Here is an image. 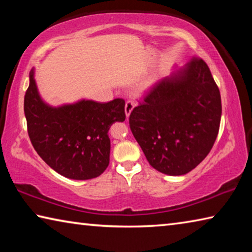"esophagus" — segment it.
<instances>
[{"mask_svg": "<svg viewBox=\"0 0 252 252\" xmlns=\"http://www.w3.org/2000/svg\"><path fill=\"white\" fill-rule=\"evenodd\" d=\"M135 103L133 101H127L126 103V106H125V112H126V117L129 118L130 114L132 112V110H133Z\"/></svg>", "mask_w": 252, "mask_h": 252, "instance_id": "obj_1", "label": "esophagus"}]
</instances>
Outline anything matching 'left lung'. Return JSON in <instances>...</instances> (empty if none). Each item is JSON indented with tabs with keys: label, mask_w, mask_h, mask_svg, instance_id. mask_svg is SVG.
<instances>
[{
	"label": "left lung",
	"mask_w": 252,
	"mask_h": 252,
	"mask_svg": "<svg viewBox=\"0 0 252 252\" xmlns=\"http://www.w3.org/2000/svg\"><path fill=\"white\" fill-rule=\"evenodd\" d=\"M221 96L206 62L174 67L130 114V129L153 168L168 176L193 170L213 147Z\"/></svg>",
	"instance_id": "8db88e82"
}]
</instances>
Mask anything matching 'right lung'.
<instances>
[{"label": "right lung", "mask_w": 252, "mask_h": 252, "mask_svg": "<svg viewBox=\"0 0 252 252\" xmlns=\"http://www.w3.org/2000/svg\"><path fill=\"white\" fill-rule=\"evenodd\" d=\"M34 71L33 67L30 72L24 113L37 155L65 178L89 180L99 177L110 162V126L126 120L125 100L100 103L81 99L50 105L42 99Z\"/></svg>", "instance_id": "obj_1"}]
</instances>
